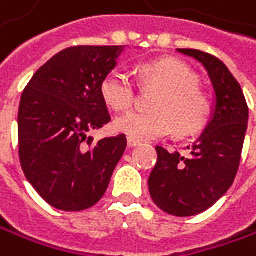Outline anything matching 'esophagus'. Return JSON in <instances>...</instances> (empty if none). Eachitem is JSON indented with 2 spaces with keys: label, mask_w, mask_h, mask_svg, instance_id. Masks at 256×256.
Masks as SVG:
<instances>
[{
  "label": "esophagus",
  "mask_w": 256,
  "mask_h": 256,
  "mask_svg": "<svg viewBox=\"0 0 256 256\" xmlns=\"http://www.w3.org/2000/svg\"><path fill=\"white\" fill-rule=\"evenodd\" d=\"M138 144H140V142H138V140L128 137V146H130V148H136V146H138Z\"/></svg>",
  "instance_id": "esophagus-1"
}]
</instances>
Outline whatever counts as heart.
Segmentation results:
<instances>
[{
  "label": "heart",
  "instance_id": "heart-1",
  "mask_svg": "<svg viewBox=\"0 0 256 256\" xmlns=\"http://www.w3.org/2000/svg\"><path fill=\"white\" fill-rule=\"evenodd\" d=\"M144 88H158L150 101V112H134L119 118L114 128L131 138L150 140L170 134L187 137L199 132L210 118V101L198 87L196 75L181 62L162 58L138 69ZM101 94L116 112L132 108L137 88L131 76L120 69L108 72L101 81Z\"/></svg>",
  "mask_w": 256,
  "mask_h": 256
}]
</instances>
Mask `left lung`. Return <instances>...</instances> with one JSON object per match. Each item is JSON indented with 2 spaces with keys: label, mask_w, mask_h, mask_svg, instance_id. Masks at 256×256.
I'll use <instances>...</instances> for the list:
<instances>
[{
  "label": "left lung",
  "mask_w": 256,
  "mask_h": 256,
  "mask_svg": "<svg viewBox=\"0 0 256 256\" xmlns=\"http://www.w3.org/2000/svg\"><path fill=\"white\" fill-rule=\"evenodd\" d=\"M206 69L216 92V110L188 154L155 146L156 164L149 176L155 205L176 217H190L212 206L232 186L242 160L249 108L238 81L217 57L198 50H178Z\"/></svg>",
  "instance_id": "8db88e82"
}]
</instances>
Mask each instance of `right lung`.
Masks as SVG:
<instances>
[{"instance_id": "right-lung-1", "label": "right lung", "mask_w": 256, "mask_h": 256, "mask_svg": "<svg viewBox=\"0 0 256 256\" xmlns=\"http://www.w3.org/2000/svg\"><path fill=\"white\" fill-rule=\"evenodd\" d=\"M124 46H70L46 62L22 92L18 148L28 182L54 208L81 211L101 200L126 149L125 134L93 143L87 132L112 118L101 81Z\"/></svg>"}]
</instances>
